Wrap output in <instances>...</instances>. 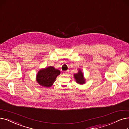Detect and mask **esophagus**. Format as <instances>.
Instances as JSON below:
<instances>
[{"mask_svg": "<svg viewBox=\"0 0 129 129\" xmlns=\"http://www.w3.org/2000/svg\"><path fill=\"white\" fill-rule=\"evenodd\" d=\"M68 72H69L68 70V71H63V74H64V75L68 74Z\"/></svg>", "mask_w": 129, "mask_h": 129, "instance_id": "esophagus-1", "label": "esophagus"}]
</instances>
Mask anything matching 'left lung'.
<instances>
[{
  "label": "left lung",
  "mask_w": 129,
  "mask_h": 129,
  "mask_svg": "<svg viewBox=\"0 0 129 129\" xmlns=\"http://www.w3.org/2000/svg\"><path fill=\"white\" fill-rule=\"evenodd\" d=\"M74 78L76 82L79 84H84L85 83V79L84 77V75L80 70H79L78 73L74 75Z\"/></svg>",
  "instance_id": "obj_1"
}]
</instances>
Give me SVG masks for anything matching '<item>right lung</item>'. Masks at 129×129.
Returning <instances> with one entry per match:
<instances>
[{"label":"right lung","mask_w":129,"mask_h":129,"mask_svg":"<svg viewBox=\"0 0 129 129\" xmlns=\"http://www.w3.org/2000/svg\"><path fill=\"white\" fill-rule=\"evenodd\" d=\"M60 74V70L50 66L38 72L37 75V81L41 86L50 87L53 84L56 77Z\"/></svg>","instance_id":"obj_1"}]
</instances>
